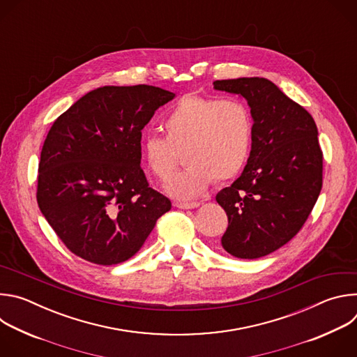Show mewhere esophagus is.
<instances>
[{
    "instance_id": "obj_1",
    "label": "esophagus",
    "mask_w": 357,
    "mask_h": 357,
    "mask_svg": "<svg viewBox=\"0 0 357 357\" xmlns=\"http://www.w3.org/2000/svg\"><path fill=\"white\" fill-rule=\"evenodd\" d=\"M175 206L178 209H195L200 206V203L199 202H176Z\"/></svg>"
}]
</instances>
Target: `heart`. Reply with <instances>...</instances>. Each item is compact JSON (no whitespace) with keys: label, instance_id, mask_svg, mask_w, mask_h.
<instances>
[{"label":"heart","instance_id":"b5f03b06","mask_svg":"<svg viewBox=\"0 0 357 357\" xmlns=\"http://www.w3.org/2000/svg\"><path fill=\"white\" fill-rule=\"evenodd\" d=\"M165 138L148 134L141 141V155L148 171L167 181L183 151L185 171L167 183L176 199H193L215 181L225 182L243 168L251 144V114L237 98L185 94L162 119Z\"/></svg>","mask_w":357,"mask_h":357}]
</instances>
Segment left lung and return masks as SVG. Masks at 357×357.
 I'll use <instances>...</instances> for the list:
<instances>
[{
	"instance_id": "8db88e82",
	"label": "left lung",
	"mask_w": 357,
	"mask_h": 357,
	"mask_svg": "<svg viewBox=\"0 0 357 357\" xmlns=\"http://www.w3.org/2000/svg\"><path fill=\"white\" fill-rule=\"evenodd\" d=\"M213 87L244 97L254 121L244 171L216 195L229 219L222 245L237 259H260L302 229L318 200L324 160L318 128L268 79L216 80Z\"/></svg>"
}]
</instances>
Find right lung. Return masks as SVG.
Returning <instances> with one entry per match:
<instances>
[{
  "instance_id": "add662e5",
  "label": "right lung",
  "mask_w": 357,
  "mask_h": 357,
  "mask_svg": "<svg viewBox=\"0 0 357 357\" xmlns=\"http://www.w3.org/2000/svg\"><path fill=\"white\" fill-rule=\"evenodd\" d=\"M175 97L161 87L89 91L50 127L40 152L38 206L77 257L113 266L131 259L171 200L141 169V131Z\"/></svg>"
}]
</instances>
